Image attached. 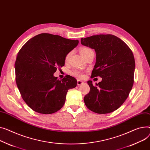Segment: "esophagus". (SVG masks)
I'll use <instances>...</instances> for the list:
<instances>
[{"label": "esophagus", "mask_w": 150, "mask_h": 150, "mask_svg": "<svg viewBox=\"0 0 150 150\" xmlns=\"http://www.w3.org/2000/svg\"><path fill=\"white\" fill-rule=\"evenodd\" d=\"M83 83V82L82 81H81V80H79V79H78V80H77V85L78 86H80Z\"/></svg>", "instance_id": "1"}]
</instances>
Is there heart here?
<instances>
[{"mask_svg":"<svg viewBox=\"0 0 150 150\" xmlns=\"http://www.w3.org/2000/svg\"><path fill=\"white\" fill-rule=\"evenodd\" d=\"M79 52H80V54H81V55L83 57L86 58L89 54L93 52V50L90 47L84 46V47H81L80 49H79ZM71 54H72L71 52H70L67 54V55L65 57V61L66 62H67L69 60V59L70 57H71ZM71 74L76 77H78V78H82L83 76V72L81 71H79V70H77V69L75 70V71H73L71 72Z\"/></svg>","mask_w":150,"mask_h":150,"instance_id":"obj_1","label":"heart"}]
</instances>
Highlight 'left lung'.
I'll return each mask as SVG.
<instances>
[{"instance_id": "1", "label": "left lung", "mask_w": 150, "mask_h": 150, "mask_svg": "<svg viewBox=\"0 0 150 150\" xmlns=\"http://www.w3.org/2000/svg\"><path fill=\"white\" fill-rule=\"evenodd\" d=\"M83 45L94 49L96 63L91 78H102L84 98L91 111L105 114L114 112L125 102L133 87L135 60L133 54L121 39L112 34H99L81 39Z\"/></svg>"}]
</instances>
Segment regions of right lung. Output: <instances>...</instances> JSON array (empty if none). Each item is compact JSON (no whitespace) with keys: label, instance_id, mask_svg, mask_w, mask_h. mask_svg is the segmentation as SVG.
<instances>
[{"label":"right lung","instance_id":"1","mask_svg":"<svg viewBox=\"0 0 150 150\" xmlns=\"http://www.w3.org/2000/svg\"><path fill=\"white\" fill-rule=\"evenodd\" d=\"M78 40L42 33L31 38L17 54L16 81L22 98L33 110L52 114L64 105L68 90L76 86L70 75L57 79L54 73L65 63V57L78 44Z\"/></svg>","mask_w":150,"mask_h":150}]
</instances>
